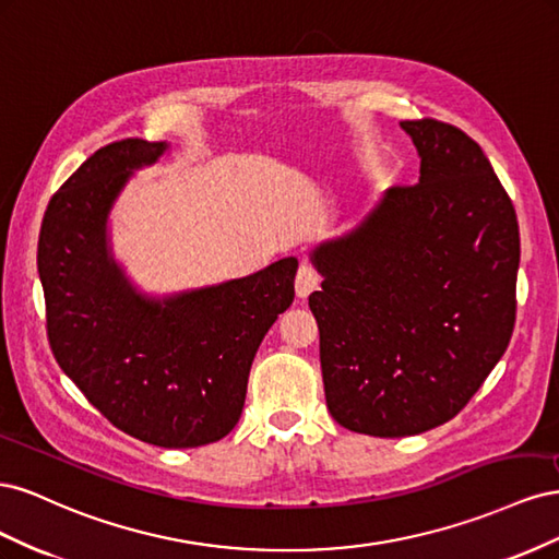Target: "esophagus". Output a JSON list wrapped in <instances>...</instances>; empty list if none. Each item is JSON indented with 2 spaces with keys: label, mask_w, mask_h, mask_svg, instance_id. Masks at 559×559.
<instances>
[{
  "label": "esophagus",
  "mask_w": 559,
  "mask_h": 559,
  "mask_svg": "<svg viewBox=\"0 0 559 559\" xmlns=\"http://www.w3.org/2000/svg\"><path fill=\"white\" fill-rule=\"evenodd\" d=\"M317 284H319V275H317L314 265L308 263V261H302L298 265V273H296V294L300 298H308L317 289Z\"/></svg>",
  "instance_id": "1"
}]
</instances>
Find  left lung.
<instances>
[{"label": "left lung", "instance_id": "left-lung-1", "mask_svg": "<svg viewBox=\"0 0 559 559\" xmlns=\"http://www.w3.org/2000/svg\"><path fill=\"white\" fill-rule=\"evenodd\" d=\"M419 181L392 186L347 238L319 245L310 294L337 425L399 438L445 425L515 326L520 230L483 148L436 118L403 121Z\"/></svg>", "mask_w": 559, "mask_h": 559}]
</instances>
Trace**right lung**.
<instances>
[{"instance_id":"1","label":"right lung","mask_w":559,"mask_h":559,"mask_svg":"<svg viewBox=\"0 0 559 559\" xmlns=\"http://www.w3.org/2000/svg\"><path fill=\"white\" fill-rule=\"evenodd\" d=\"M165 142L97 148L50 198L37 267L53 357L116 429L158 448L222 441L242 415L249 368L294 302V257L249 277L165 298L134 292L107 222L130 175Z\"/></svg>"}]
</instances>
